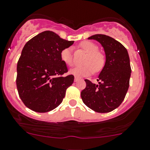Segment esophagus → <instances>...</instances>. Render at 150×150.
<instances>
[{"label": "esophagus", "mask_w": 150, "mask_h": 150, "mask_svg": "<svg viewBox=\"0 0 150 150\" xmlns=\"http://www.w3.org/2000/svg\"><path fill=\"white\" fill-rule=\"evenodd\" d=\"M74 81H75V82H77V81H79V78H77V77H75V79H74Z\"/></svg>", "instance_id": "esophagus-1"}]
</instances>
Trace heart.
I'll return each instance as SVG.
<instances>
[{"label":"heart","mask_w":150,"mask_h":150,"mask_svg":"<svg viewBox=\"0 0 150 150\" xmlns=\"http://www.w3.org/2000/svg\"><path fill=\"white\" fill-rule=\"evenodd\" d=\"M81 47L88 53V56L84 60V65L75 67L69 71L74 76L81 78L86 77L95 72L102 70L105 65V59L103 55L98 51V47L93 42L85 41L81 43ZM61 59L67 66H72L73 58H72V48L67 47L61 52Z\"/></svg>","instance_id":"heart-1"}]
</instances>
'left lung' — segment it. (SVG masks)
<instances>
[{"label":"left lung","instance_id":"left-lung-1","mask_svg":"<svg viewBox=\"0 0 150 150\" xmlns=\"http://www.w3.org/2000/svg\"><path fill=\"white\" fill-rule=\"evenodd\" d=\"M100 42L105 53V63L98 75V84L86 79V86L81 95L84 104L98 113L118 108L129 88L131 67L127 50L120 42L104 34L88 37Z\"/></svg>","mask_w":150,"mask_h":150}]
</instances>
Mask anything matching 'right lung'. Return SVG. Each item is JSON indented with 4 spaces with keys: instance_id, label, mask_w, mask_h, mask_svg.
<instances>
[{
    "instance_id": "add662e5",
    "label": "right lung",
    "mask_w": 150,
    "mask_h": 150,
    "mask_svg": "<svg viewBox=\"0 0 150 150\" xmlns=\"http://www.w3.org/2000/svg\"><path fill=\"white\" fill-rule=\"evenodd\" d=\"M73 43L45 30L25 45L17 62L16 83L26 107L45 113L62 103L67 88L73 83L74 76L64 75L68 69L61 59V52Z\"/></svg>"
}]
</instances>
